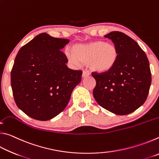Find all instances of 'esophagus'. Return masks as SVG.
<instances>
[{"label": "esophagus", "instance_id": "1", "mask_svg": "<svg viewBox=\"0 0 159 159\" xmlns=\"http://www.w3.org/2000/svg\"><path fill=\"white\" fill-rule=\"evenodd\" d=\"M90 76V73L88 71H83V74H82V77L83 78H85Z\"/></svg>", "mask_w": 159, "mask_h": 159}]
</instances>
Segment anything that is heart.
I'll list each match as a JSON object with an SVG mask.
<instances>
[{"label": "heart", "mask_w": 159, "mask_h": 159, "mask_svg": "<svg viewBox=\"0 0 159 159\" xmlns=\"http://www.w3.org/2000/svg\"><path fill=\"white\" fill-rule=\"evenodd\" d=\"M65 54L71 64H87L90 69L98 73L111 71L118 57V49L114 44L99 41L74 45L72 51L67 49Z\"/></svg>", "instance_id": "b5f03b06"}]
</instances>
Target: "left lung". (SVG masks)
Returning a JSON list of instances; mask_svg holds the SVG:
<instances>
[{"mask_svg":"<svg viewBox=\"0 0 159 159\" xmlns=\"http://www.w3.org/2000/svg\"><path fill=\"white\" fill-rule=\"evenodd\" d=\"M117 48V62L107 73L93 72L96 80L93 96L104 109L126 115L144 103L149 94L152 74L146 54L138 43L120 31L104 36Z\"/></svg>","mask_w":159,"mask_h":159,"instance_id":"8db88e82","label":"left lung"}]
</instances>
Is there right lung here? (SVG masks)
<instances>
[{"mask_svg":"<svg viewBox=\"0 0 159 159\" xmlns=\"http://www.w3.org/2000/svg\"><path fill=\"white\" fill-rule=\"evenodd\" d=\"M69 39L46 33L38 35L20 48L11 71V86L18 108L29 117L48 120L68 104L83 71L68 68L61 49Z\"/></svg>","mask_w":159,"mask_h":159,"instance_id":"right-lung-1","label":"right lung"}]
</instances>
